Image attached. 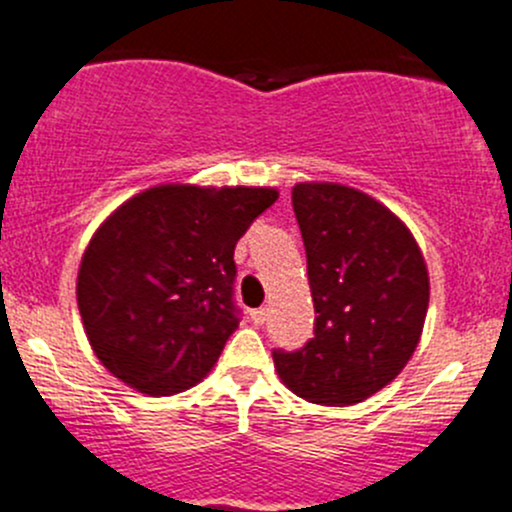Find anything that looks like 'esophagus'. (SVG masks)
I'll return each instance as SVG.
<instances>
[{
  "instance_id": "34e87169",
  "label": "esophagus",
  "mask_w": 512,
  "mask_h": 512,
  "mask_svg": "<svg viewBox=\"0 0 512 512\" xmlns=\"http://www.w3.org/2000/svg\"><path fill=\"white\" fill-rule=\"evenodd\" d=\"M251 321H254L256 326H263V323L268 321V308H254V311H251Z\"/></svg>"
}]
</instances>
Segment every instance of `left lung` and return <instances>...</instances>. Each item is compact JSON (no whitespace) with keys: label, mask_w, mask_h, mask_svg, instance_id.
Instances as JSON below:
<instances>
[{"label":"left lung","mask_w":512,"mask_h":512,"mask_svg":"<svg viewBox=\"0 0 512 512\" xmlns=\"http://www.w3.org/2000/svg\"><path fill=\"white\" fill-rule=\"evenodd\" d=\"M291 201L318 316L311 341L301 351H273V366L303 401L356 406L386 388L421 341L426 258L411 229L363 191L301 181Z\"/></svg>","instance_id":"8db88e82"}]
</instances>
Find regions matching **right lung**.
<instances>
[{"label":"right lung","mask_w":512,"mask_h":512,"mask_svg":"<svg viewBox=\"0 0 512 512\" xmlns=\"http://www.w3.org/2000/svg\"><path fill=\"white\" fill-rule=\"evenodd\" d=\"M271 186L159 184L111 211L84 249L77 303L101 366L144 396L204 381L239 328L236 241Z\"/></svg>","instance_id":"right-lung-1"}]
</instances>
